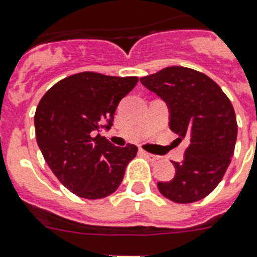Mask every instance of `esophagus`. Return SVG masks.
Instances as JSON below:
<instances>
[{
  "label": "esophagus",
  "mask_w": 257,
  "mask_h": 257,
  "mask_svg": "<svg viewBox=\"0 0 257 257\" xmlns=\"http://www.w3.org/2000/svg\"><path fill=\"white\" fill-rule=\"evenodd\" d=\"M141 153H143V156H145V157L148 158V160H150V161H158V160H160V157H158V156H154V154H150V153H148V152H141Z\"/></svg>",
  "instance_id": "1"
}]
</instances>
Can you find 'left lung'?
Instances as JSON below:
<instances>
[{
  "label": "left lung",
  "instance_id": "1",
  "mask_svg": "<svg viewBox=\"0 0 257 257\" xmlns=\"http://www.w3.org/2000/svg\"><path fill=\"white\" fill-rule=\"evenodd\" d=\"M140 81L168 104L169 126L179 141H189L185 160L172 161L174 178L157 183L160 193L176 203L201 201L222 181L233 156L237 124L230 99L207 75L181 66Z\"/></svg>",
  "mask_w": 257,
  "mask_h": 257
}]
</instances>
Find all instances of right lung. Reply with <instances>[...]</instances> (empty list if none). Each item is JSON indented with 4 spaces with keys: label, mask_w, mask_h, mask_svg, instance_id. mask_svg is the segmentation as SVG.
Segmentation results:
<instances>
[{
    "label": "right lung",
    "mask_w": 257,
    "mask_h": 257,
    "mask_svg": "<svg viewBox=\"0 0 257 257\" xmlns=\"http://www.w3.org/2000/svg\"><path fill=\"white\" fill-rule=\"evenodd\" d=\"M139 78L80 72L54 84L39 101L37 143L55 177L71 193L100 199L114 193L137 147H114L99 132L109 129L120 100Z\"/></svg>",
    "instance_id": "obj_1"
}]
</instances>
